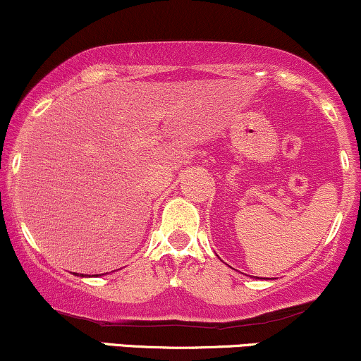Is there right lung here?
Masks as SVG:
<instances>
[{
    "instance_id": "obj_1",
    "label": "right lung",
    "mask_w": 361,
    "mask_h": 361,
    "mask_svg": "<svg viewBox=\"0 0 361 361\" xmlns=\"http://www.w3.org/2000/svg\"><path fill=\"white\" fill-rule=\"evenodd\" d=\"M82 277H84V274H82Z\"/></svg>"
}]
</instances>
